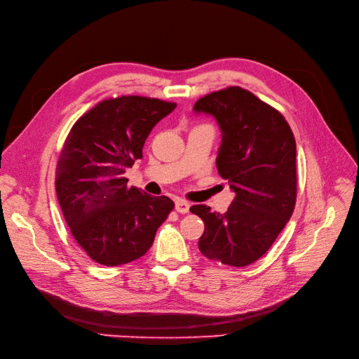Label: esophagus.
I'll use <instances>...</instances> for the list:
<instances>
[{
    "mask_svg": "<svg viewBox=\"0 0 359 359\" xmlns=\"http://www.w3.org/2000/svg\"><path fill=\"white\" fill-rule=\"evenodd\" d=\"M175 210L178 212V213H182V215H185V213H189V210H190V204L187 203V201H184V200H177L175 201Z\"/></svg>",
    "mask_w": 359,
    "mask_h": 359,
    "instance_id": "1",
    "label": "esophagus"
}]
</instances>
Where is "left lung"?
Masks as SVG:
<instances>
[{
  "instance_id": "obj_1",
  "label": "left lung",
  "mask_w": 359,
  "mask_h": 359,
  "mask_svg": "<svg viewBox=\"0 0 359 359\" xmlns=\"http://www.w3.org/2000/svg\"><path fill=\"white\" fill-rule=\"evenodd\" d=\"M196 112L216 118L222 133L216 166L235 193L220 215L204 204L190 210L204 222V257L244 267L273 245L297 200V143L283 115L251 92L231 86L200 97Z\"/></svg>"
}]
</instances>
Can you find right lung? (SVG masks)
<instances>
[{"label": "right lung", "mask_w": 359, "mask_h": 359, "mask_svg": "<svg viewBox=\"0 0 359 359\" xmlns=\"http://www.w3.org/2000/svg\"><path fill=\"white\" fill-rule=\"evenodd\" d=\"M177 104L155 97L105 99L68 133L57 163L55 190L67 225L89 257L121 266L144 255L174 201L128 187L127 168Z\"/></svg>", "instance_id": "obj_1"}]
</instances>
